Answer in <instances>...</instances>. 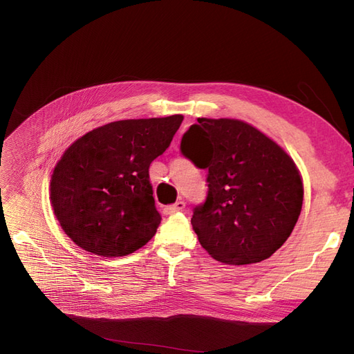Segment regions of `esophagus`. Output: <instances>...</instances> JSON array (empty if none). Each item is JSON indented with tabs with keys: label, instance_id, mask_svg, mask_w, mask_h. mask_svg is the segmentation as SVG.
Wrapping results in <instances>:
<instances>
[{
	"label": "esophagus",
	"instance_id": "34e87169",
	"mask_svg": "<svg viewBox=\"0 0 354 354\" xmlns=\"http://www.w3.org/2000/svg\"><path fill=\"white\" fill-rule=\"evenodd\" d=\"M185 208V202L184 201H176L173 205H169L164 208V214H173V213H178V212H183Z\"/></svg>",
	"mask_w": 354,
	"mask_h": 354
}]
</instances>
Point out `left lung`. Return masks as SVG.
<instances>
[{"mask_svg": "<svg viewBox=\"0 0 354 354\" xmlns=\"http://www.w3.org/2000/svg\"><path fill=\"white\" fill-rule=\"evenodd\" d=\"M181 152L208 169V194L193 209L202 248L227 265L269 259L289 239L304 187L297 164L274 140L236 118H198Z\"/></svg>", "mask_w": 354, "mask_h": 354, "instance_id": "1", "label": "left lung"}]
</instances>
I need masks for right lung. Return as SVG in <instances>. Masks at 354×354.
<instances>
[{
  "label": "right lung",
  "instance_id": "1",
  "mask_svg": "<svg viewBox=\"0 0 354 354\" xmlns=\"http://www.w3.org/2000/svg\"><path fill=\"white\" fill-rule=\"evenodd\" d=\"M181 114L120 120L77 138L53 170L50 202L74 243L102 257H123L155 236L149 165L170 146Z\"/></svg>",
  "mask_w": 354,
  "mask_h": 354
}]
</instances>
